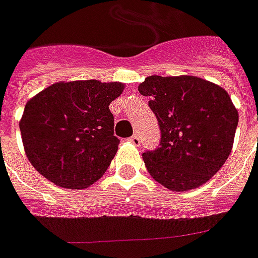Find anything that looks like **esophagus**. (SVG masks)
<instances>
[{"mask_svg": "<svg viewBox=\"0 0 258 258\" xmlns=\"http://www.w3.org/2000/svg\"><path fill=\"white\" fill-rule=\"evenodd\" d=\"M140 135L139 133H136V135H133V136L129 139V141H131L132 144H135V145H140Z\"/></svg>", "mask_w": 258, "mask_h": 258, "instance_id": "1", "label": "esophagus"}]
</instances>
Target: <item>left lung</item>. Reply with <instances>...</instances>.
<instances>
[{"instance_id":"obj_1","label":"left lung","mask_w":258,"mask_h":258,"mask_svg":"<svg viewBox=\"0 0 258 258\" xmlns=\"http://www.w3.org/2000/svg\"><path fill=\"white\" fill-rule=\"evenodd\" d=\"M162 132L160 147L144 152L148 173L174 191L204 185L230 156L238 110L227 91L197 76H150L139 84Z\"/></svg>"}]
</instances>
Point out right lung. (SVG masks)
Listing matches in <instances>:
<instances>
[{"mask_svg":"<svg viewBox=\"0 0 258 258\" xmlns=\"http://www.w3.org/2000/svg\"><path fill=\"white\" fill-rule=\"evenodd\" d=\"M123 90L119 81H57L32 96L19 125L35 170L63 189L98 181L118 151L108 104Z\"/></svg>","mask_w":258,"mask_h":258,"instance_id":"1","label":"right lung"}]
</instances>
